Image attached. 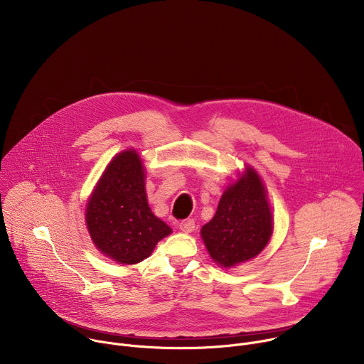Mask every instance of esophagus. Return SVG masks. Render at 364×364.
<instances>
[{"instance_id": "esophagus-1", "label": "esophagus", "mask_w": 364, "mask_h": 364, "mask_svg": "<svg viewBox=\"0 0 364 364\" xmlns=\"http://www.w3.org/2000/svg\"><path fill=\"white\" fill-rule=\"evenodd\" d=\"M178 226H180V230H181V232H184V233H191V232L194 230V228H196V223H194L193 219H186V220H183Z\"/></svg>"}]
</instances>
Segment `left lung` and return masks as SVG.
I'll list each match as a JSON object with an SVG mask.
<instances>
[{
    "label": "left lung",
    "instance_id": "left-lung-1",
    "mask_svg": "<svg viewBox=\"0 0 364 364\" xmlns=\"http://www.w3.org/2000/svg\"><path fill=\"white\" fill-rule=\"evenodd\" d=\"M272 229L265 187L247 167L246 174L223 193L215 218L201 228V237L213 261L230 268L261 253Z\"/></svg>",
    "mask_w": 364,
    "mask_h": 364
}]
</instances>
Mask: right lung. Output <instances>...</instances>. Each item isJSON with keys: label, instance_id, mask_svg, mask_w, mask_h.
Here are the masks:
<instances>
[{"label": "right lung", "instance_id": "right-lung-1", "mask_svg": "<svg viewBox=\"0 0 364 364\" xmlns=\"http://www.w3.org/2000/svg\"><path fill=\"white\" fill-rule=\"evenodd\" d=\"M144 177L136 151L121 152L102 174L86 209L87 229L96 247L125 265L144 261L171 233L170 226L149 209Z\"/></svg>", "mask_w": 364, "mask_h": 364}]
</instances>
